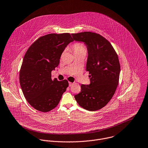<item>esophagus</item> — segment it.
<instances>
[{"instance_id":"1","label":"esophagus","mask_w":148,"mask_h":148,"mask_svg":"<svg viewBox=\"0 0 148 148\" xmlns=\"http://www.w3.org/2000/svg\"><path fill=\"white\" fill-rule=\"evenodd\" d=\"M69 86H71L73 85V83L70 82H69Z\"/></svg>"}]
</instances>
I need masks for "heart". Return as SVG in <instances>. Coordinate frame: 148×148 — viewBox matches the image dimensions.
<instances>
[{"instance_id": "heart-1", "label": "heart", "mask_w": 148, "mask_h": 148, "mask_svg": "<svg viewBox=\"0 0 148 148\" xmlns=\"http://www.w3.org/2000/svg\"><path fill=\"white\" fill-rule=\"evenodd\" d=\"M72 49L74 54L81 52H86L85 47L83 44L80 42L74 43L72 46Z\"/></svg>"}]
</instances>
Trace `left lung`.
<instances>
[{"instance_id": "1", "label": "left lung", "mask_w": 148, "mask_h": 148, "mask_svg": "<svg viewBox=\"0 0 148 148\" xmlns=\"http://www.w3.org/2000/svg\"><path fill=\"white\" fill-rule=\"evenodd\" d=\"M73 40L84 42L87 47L86 71L90 84L82 85L74 96L83 108L95 111L106 106L113 97L119 83L121 71L116 52L104 37L90 32L72 33Z\"/></svg>"}]
</instances>
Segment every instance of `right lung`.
Masks as SVG:
<instances>
[{"label":"right lung","mask_w":148,"mask_h":148,"mask_svg":"<svg viewBox=\"0 0 148 148\" xmlns=\"http://www.w3.org/2000/svg\"><path fill=\"white\" fill-rule=\"evenodd\" d=\"M74 40L70 33L45 35L34 42L26 51L19 72L23 95L34 109L47 112L59 104L66 90V79L51 78V71L59 64L62 52Z\"/></svg>","instance_id":"obj_1"}]
</instances>
